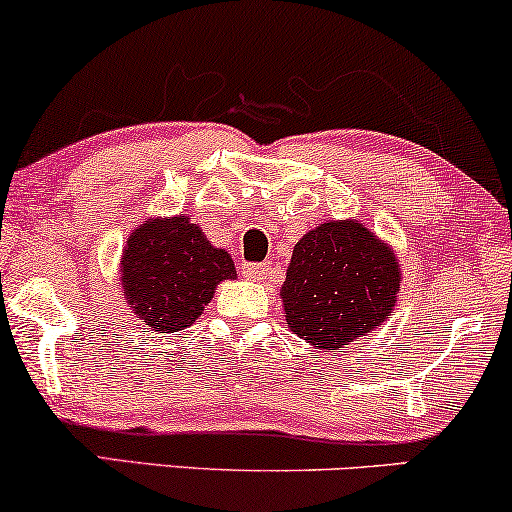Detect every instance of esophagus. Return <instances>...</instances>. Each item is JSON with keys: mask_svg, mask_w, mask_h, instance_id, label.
<instances>
[{"mask_svg": "<svg viewBox=\"0 0 512 512\" xmlns=\"http://www.w3.org/2000/svg\"><path fill=\"white\" fill-rule=\"evenodd\" d=\"M242 275L246 280H266L270 275L268 263H242Z\"/></svg>", "mask_w": 512, "mask_h": 512, "instance_id": "obj_1", "label": "esophagus"}]
</instances>
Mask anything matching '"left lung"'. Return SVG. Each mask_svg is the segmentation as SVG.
<instances>
[{
    "label": "left lung",
    "instance_id": "1",
    "mask_svg": "<svg viewBox=\"0 0 512 512\" xmlns=\"http://www.w3.org/2000/svg\"><path fill=\"white\" fill-rule=\"evenodd\" d=\"M399 263L361 223H323L294 246L282 306L289 330L318 349H349L394 311Z\"/></svg>",
    "mask_w": 512,
    "mask_h": 512
}]
</instances>
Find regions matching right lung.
Listing matches in <instances>:
<instances>
[{"label":"right lung","instance_id":"obj_1","mask_svg":"<svg viewBox=\"0 0 512 512\" xmlns=\"http://www.w3.org/2000/svg\"><path fill=\"white\" fill-rule=\"evenodd\" d=\"M121 273L130 308L156 332L192 325L218 282L237 275L230 254L208 244L187 216L137 227L123 251Z\"/></svg>","mask_w":512,"mask_h":512}]
</instances>
